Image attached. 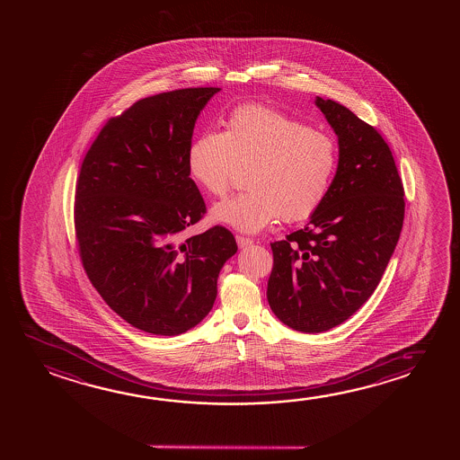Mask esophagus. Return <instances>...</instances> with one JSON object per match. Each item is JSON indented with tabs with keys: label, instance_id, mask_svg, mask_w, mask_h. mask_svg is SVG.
Here are the masks:
<instances>
[{
	"label": "esophagus",
	"instance_id": "34e87169",
	"mask_svg": "<svg viewBox=\"0 0 460 460\" xmlns=\"http://www.w3.org/2000/svg\"><path fill=\"white\" fill-rule=\"evenodd\" d=\"M235 241H237V245H239L241 249H245V247H249V245L253 243L252 239H249V237H243V235H235Z\"/></svg>",
	"mask_w": 460,
	"mask_h": 460
}]
</instances>
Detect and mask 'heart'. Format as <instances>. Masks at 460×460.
<instances>
[{"mask_svg":"<svg viewBox=\"0 0 460 460\" xmlns=\"http://www.w3.org/2000/svg\"><path fill=\"white\" fill-rule=\"evenodd\" d=\"M247 165L249 190L215 205L211 218L258 233L280 215L300 221L323 205L339 165V147L331 135L263 104L235 107L223 131H205L189 146V174L210 196H225L235 166Z\"/></svg>","mask_w":460,"mask_h":460,"instance_id":"b5f03b06","label":"heart"}]
</instances>
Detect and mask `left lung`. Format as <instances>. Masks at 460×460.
<instances>
[{"label":"left lung","instance_id":"obj_1","mask_svg":"<svg viewBox=\"0 0 460 460\" xmlns=\"http://www.w3.org/2000/svg\"><path fill=\"white\" fill-rule=\"evenodd\" d=\"M339 136L331 190L303 229L272 242L268 302L294 331L345 323L374 294L398 243L404 188L382 135L349 109L317 96Z\"/></svg>","mask_w":460,"mask_h":460}]
</instances>
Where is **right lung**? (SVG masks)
Segmentation results:
<instances>
[{"label":"right lung","mask_w":460,"mask_h":460,"mask_svg":"<svg viewBox=\"0 0 460 460\" xmlns=\"http://www.w3.org/2000/svg\"><path fill=\"white\" fill-rule=\"evenodd\" d=\"M219 88L139 99L99 131L76 180L78 252L102 300L139 331L180 335L204 319L237 243L213 226L182 241L207 213L188 172L197 117Z\"/></svg>","instance_id":"add662e5"}]
</instances>
